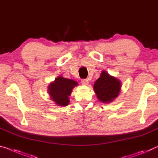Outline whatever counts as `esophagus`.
<instances>
[{"mask_svg": "<svg viewBox=\"0 0 158 158\" xmlns=\"http://www.w3.org/2000/svg\"><path fill=\"white\" fill-rule=\"evenodd\" d=\"M81 84L83 85H88V84H89V80L88 79H81Z\"/></svg>", "mask_w": 158, "mask_h": 158, "instance_id": "1", "label": "esophagus"}]
</instances>
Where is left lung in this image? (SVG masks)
Here are the masks:
<instances>
[{"label":"left lung","mask_w":158,"mask_h":158,"mask_svg":"<svg viewBox=\"0 0 158 158\" xmlns=\"http://www.w3.org/2000/svg\"><path fill=\"white\" fill-rule=\"evenodd\" d=\"M121 81L109 75L105 70L102 72L100 77L93 85L98 99L104 103H109L116 98L121 91Z\"/></svg>","instance_id":"left-lung-1"}]
</instances>
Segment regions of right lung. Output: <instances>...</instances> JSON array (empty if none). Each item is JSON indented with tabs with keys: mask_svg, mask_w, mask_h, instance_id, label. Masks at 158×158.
<instances>
[{
	"mask_svg": "<svg viewBox=\"0 0 158 158\" xmlns=\"http://www.w3.org/2000/svg\"><path fill=\"white\" fill-rule=\"evenodd\" d=\"M78 85L73 79L64 78L59 76L52 82L48 87V92L51 99L58 106H67L69 102V96L72 90Z\"/></svg>",
	"mask_w": 158,
	"mask_h": 158,
	"instance_id": "obj_1",
	"label": "right lung"
}]
</instances>
